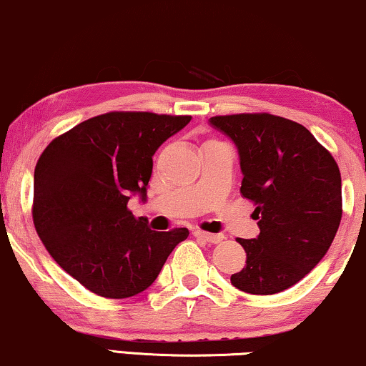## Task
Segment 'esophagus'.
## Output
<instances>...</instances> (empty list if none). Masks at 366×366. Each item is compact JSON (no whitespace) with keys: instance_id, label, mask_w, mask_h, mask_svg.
<instances>
[{"instance_id":"34e87169","label":"esophagus","mask_w":366,"mask_h":366,"mask_svg":"<svg viewBox=\"0 0 366 366\" xmlns=\"http://www.w3.org/2000/svg\"><path fill=\"white\" fill-rule=\"evenodd\" d=\"M193 235L197 237V239L208 242V244H220V242L224 240V235L210 234V232H203V230H194Z\"/></svg>"}]
</instances>
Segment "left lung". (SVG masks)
<instances>
[{
	"mask_svg": "<svg viewBox=\"0 0 366 366\" xmlns=\"http://www.w3.org/2000/svg\"><path fill=\"white\" fill-rule=\"evenodd\" d=\"M235 142L240 193L255 205L257 239H237L247 260L232 274L249 294L281 292L316 267L338 232L343 202L336 161L305 126L269 112L210 117Z\"/></svg>",
	"mask_w": 366,
	"mask_h": 366,
	"instance_id": "obj_1",
	"label": "left lung"
}]
</instances>
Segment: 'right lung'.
<instances>
[{
	"label": "right lung",
	"mask_w": 366,
	"mask_h": 366,
	"mask_svg": "<svg viewBox=\"0 0 366 366\" xmlns=\"http://www.w3.org/2000/svg\"><path fill=\"white\" fill-rule=\"evenodd\" d=\"M192 116L112 111L56 136L36 161L33 225L65 272L97 296H136L188 229L154 232L127 207L146 200L153 154Z\"/></svg>",
	"instance_id": "obj_1"
}]
</instances>
